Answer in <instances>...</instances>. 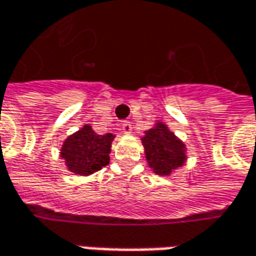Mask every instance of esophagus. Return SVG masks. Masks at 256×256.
<instances>
[{
	"label": "esophagus",
	"instance_id": "1",
	"mask_svg": "<svg viewBox=\"0 0 256 256\" xmlns=\"http://www.w3.org/2000/svg\"><path fill=\"white\" fill-rule=\"evenodd\" d=\"M131 131H132V125H131V122L124 121V122L121 124V132L128 135V134H131Z\"/></svg>",
	"mask_w": 256,
	"mask_h": 256
}]
</instances>
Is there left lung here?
<instances>
[{
  "label": "left lung",
  "instance_id": "left-lung-1",
  "mask_svg": "<svg viewBox=\"0 0 256 256\" xmlns=\"http://www.w3.org/2000/svg\"><path fill=\"white\" fill-rule=\"evenodd\" d=\"M141 141L146 162L156 175H171L186 161L185 144L161 121L145 131Z\"/></svg>",
  "mask_w": 256,
  "mask_h": 256
}]
</instances>
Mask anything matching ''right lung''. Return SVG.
<instances>
[{"label": "right lung", "mask_w": 256, "mask_h": 256, "mask_svg": "<svg viewBox=\"0 0 256 256\" xmlns=\"http://www.w3.org/2000/svg\"><path fill=\"white\" fill-rule=\"evenodd\" d=\"M115 135H98L90 124L70 135L61 146L60 156L74 175L88 176L110 164L111 144Z\"/></svg>", "instance_id": "add662e5"}]
</instances>
